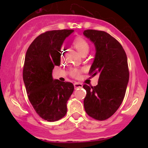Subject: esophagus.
Listing matches in <instances>:
<instances>
[{"label":"esophagus","mask_w":148,"mask_h":148,"mask_svg":"<svg viewBox=\"0 0 148 148\" xmlns=\"http://www.w3.org/2000/svg\"><path fill=\"white\" fill-rule=\"evenodd\" d=\"M74 87L75 89L79 88H82L83 84H81V83H79V82H75V83H74Z\"/></svg>","instance_id":"1"}]
</instances>
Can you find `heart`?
Listing matches in <instances>:
<instances>
[{"label": "heart", "mask_w": 148, "mask_h": 148, "mask_svg": "<svg viewBox=\"0 0 148 148\" xmlns=\"http://www.w3.org/2000/svg\"><path fill=\"white\" fill-rule=\"evenodd\" d=\"M73 44L82 54L88 52L89 49H90V46H89L88 42L82 37H77L75 38ZM71 75L73 77H78L80 75V71L77 69H73L71 71Z\"/></svg>", "instance_id": "heart-1"}]
</instances>
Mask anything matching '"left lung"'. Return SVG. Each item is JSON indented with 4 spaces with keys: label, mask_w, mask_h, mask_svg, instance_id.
<instances>
[{
    "label": "left lung",
    "mask_w": 148,
    "mask_h": 148,
    "mask_svg": "<svg viewBox=\"0 0 148 148\" xmlns=\"http://www.w3.org/2000/svg\"><path fill=\"white\" fill-rule=\"evenodd\" d=\"M84 35L94 44L96 54L89 73L98 75L96 86L85 84L84 108L93 119L110 118L122 104L129 79L127 54L121 44L103 31L87 29Z\"/></svg>",
    "instance_id": "obj_1"
}]
</instances>
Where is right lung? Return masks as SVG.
Returning <instances> with one entry per match:
<instances>
[{
  "label": "right lung",
  "mask_w": 148,
  "mask_h": 148,
  "mask_svg": "<svg viewBox=\"0 0 148 148\" xmlns=\"http://www.w3.org/2000/svg\"><path fill=\"white\" fill-rule=\"evenodd\" d=\"M73 29L52 30L38 36L26 52L23 79L28 98L36 113L54 122L65 116L72 83L53 79L52 70L60 64L61 46Z\"/></svg>",
  "instance_id": "obj_1"
}]
</instances>
